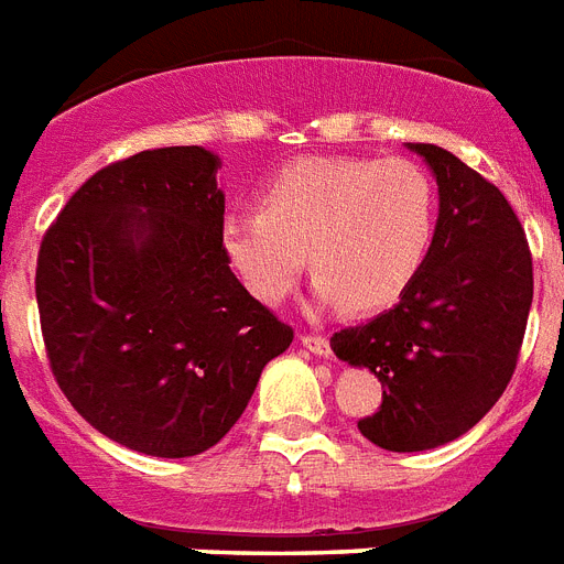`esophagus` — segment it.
I'll return each mask as SVG.
<instances>
[{"instance_id":"esophagus-1","label":"esophagus","mask_w":564,"mask_h":564,"mask_svg":"<svg viewBox=\"0 0 564 564\" xmlns=\"http://www.w3.org/2000/svg\"><path fill=\"white\" fill-rule=\"evenodd\" d=\"M301 345L310 350V354L315 356H329V341L324 336H318V333H301Z\"/></svg>"}]
</instances>
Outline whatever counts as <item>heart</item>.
<instances>
[{
	"label": "heart",
	"mask_w": 564,
	"mask_h": 564,
	"mask_svg": "<svg viewBox=\"0 0 564 564\" xmlns=\"http://www.w3.org/2000/svg\"><path fill=\"white\" fill-rule=\"evenodd\" d=\"M437 191L409 159L304 155L260 191V210H228L219 226L226 260L263 304H281L307 254L322 304L377 313L423 274L437 240Z\"/></svg>",
	"instance_id": "obj_1"
}]
</instances>
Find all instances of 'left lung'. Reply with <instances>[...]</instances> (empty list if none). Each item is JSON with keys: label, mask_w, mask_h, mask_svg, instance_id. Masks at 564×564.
<instances>
[{"label": "left lung", "mask_w": 564, "mask_h": 564, "mask_svg": "<svg viewBox=\"0 0 564 564\" xmlns=\"http://www.w3.org/2000/svg\"><path fill=\"white\" fill-rule=\"evenodd\" d=\"M409 150L437 178L432 258L393 310L329 338L338 359L386 388L359 432L388 452L457 441L496 405L533 304L528 237L505 194L437 144Z\"/></svg>", "instance_id": "left-lung-1"}]
</instances>
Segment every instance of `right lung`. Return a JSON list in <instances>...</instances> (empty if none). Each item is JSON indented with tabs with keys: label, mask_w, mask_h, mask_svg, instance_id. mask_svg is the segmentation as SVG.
I'll return each mask as SVG.
<instances>
[{
	"label": "right lung",
	"mask_w": 564,
	"mask_h": 564,
	"mask_svg": "<svg viewBox=\"0 0 564 564\" xmlns=\"http://www.w3.org/2000/svg\"><path fill=\"white\" fill-rule=\"evenodd\" d=\"M219 155L159 148L109 164L59 210L36 306L59 391L91 429L153 457L199 455L292 345L228 267Z\"/></svg>",
	"instance_id": "1"
}]
</instances>
